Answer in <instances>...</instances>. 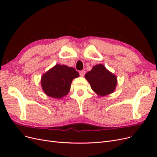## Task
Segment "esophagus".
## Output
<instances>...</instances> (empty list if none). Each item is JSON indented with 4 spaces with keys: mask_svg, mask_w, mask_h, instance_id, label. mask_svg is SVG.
Listing matches in <instances>:
<instances>
[{
    "mask_svg": "<svg viewBox=\"0 0 157 157\" xmlns=\"http://www.w3.org/2000/svg\"><path fill=\"white\" fill-rule=\"evenodd\" d=\"M79 74H80V77H84V75H85V71H80V72H79Z\"/></svg>",
    "mask_w": 157,
    "mask_h": 157,
    "instance_id": "34e87169",
    "label": "esophagus"
}]
</instances>
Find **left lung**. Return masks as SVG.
<instances>
[{"mask_svg": "<svg viewBox=\"0 0 157 157\" xmlns=\"http://www.w3.org/2000/svg\"><path fill=\"white\" fill-rule=\"evenodd\" d=\"M93 91L99 96H105L115 92L117 78L103 64L94 65L92 70L85 75Z\"/></svg>", "mask_w": 157, "mask_h": 157, "instance_id": "1", "label": "left lung"}]
</instances>
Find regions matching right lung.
Returning a JSON list of instances; mask_svg holds the SVG:
<instances>
[{"label": "right lung", "mask_w": 157, "mask_h": 157, "mask_svg": "<svg viewBox=\"0 0 157 157\" xmlns=\"http://www.w3.org/2000/svg\"><path fill=\"white\" fill-rule=\"evenodd\" d=\"M78 77L79 73L75 69L56 64L42 75L40 79L42 89L50 98H62L69 92L73 80Z\"/></svg>", "instance_id": "right-lung-1"}]
</instances>
